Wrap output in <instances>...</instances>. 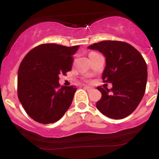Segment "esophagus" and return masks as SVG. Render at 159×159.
I'll return each mask as SVG.
<instances>
[{
	"label": "esophagus",
	"mask_w": 159,
	"mask_h": 159,
	"mask_svg": "<svg viewBox=\"0 0 159 159\" xmlns=\"http://www.w3.org/2000/svg\"><path fill=\"white\" fill-rule=\"evenodd\" d=\"M84 88H85L87 90H92V87H88V86H85Z\"/></svg>",
	"instance_id": "obj_1"
}]
</instances>
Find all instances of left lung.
Wrapping results in <instances>:
<instances>
[{"mask_svg":"<svg viewBox=\"0 0 159 159\" xmlns=\"http://www.w3.org/2000/svg\"><path fill=\"white\" fill-rule=\"evenodd\" d=\"M105 57L102 79L111 83V90L98 87L102 98L96 107L111 119H123L137 108L143 97L147 81V66L137 49L126 43L105 40L87 47Z\"/></svg>","mask_w":159,"mask_h":159,"instance_id":"1","label":"left lung"}]
</instances>
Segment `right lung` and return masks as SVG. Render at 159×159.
<instances>
[{
  "label": "right lung",
  "instance_id": "right-lung-1",
  "mask_svg": "<svg viewBox=\"0 0 159 159\" xmlns=\"http://www.w3.org/2000/svg\"><path fill=\"white\" fill-rule=\"evenodd\" d=\"M79 45L43 44L27 54L18 71V96L27 114L39 123L58 121L77 88L60 87L59 75L69 72Z\"/></svg>",
  "mask_w": 159,
  "mask_h": 159
}]
</instances>
